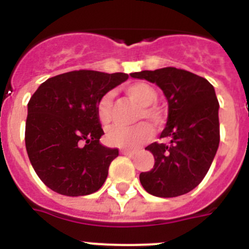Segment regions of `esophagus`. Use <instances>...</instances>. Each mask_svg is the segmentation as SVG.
<instances>
[{"label": "esophagus", "mask_w": 249, "mask_h": 249, "mask_svg": "<svg viewBox=\"0 0 249 249\" xmlns=\"http://www.w3.org/2000/svg\"><path fill=\"white\" fill-rule=\"evenodd\" d=\"M121 155L133 156V155H135V152H133V151H128V149H121Z\"/></svg>", "instance_id": "1"}]
</instances>
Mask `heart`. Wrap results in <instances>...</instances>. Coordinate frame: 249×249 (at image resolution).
I'll return each mask as SVG.
<instances>
[{
	"label": "heart",
	"instance_id": "b5f03b06",
	"mask_svg": "<svg viewBox=\"0 0 249 249\" xmlns=\"http://www.w3.org/2000/svg\"><path fill=\"white\" fill-rule=\"evenodd\" d=\"M128 97L142 106L138 112V120H148L156 127L163 123V114L153 103L157 101L156 89L144 82H136L126 87ZM112 94L105 93L96 105V114L101 124L106 126L111 121ZM153 136V128L149 123L141 122L131 127L113 126L106 135V142L112 147L133 149L146 143Z\"/></svg>",
	"mask_w": 249,
	"mask_h": 249
}]
</instances>
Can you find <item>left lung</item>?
<instances>
[{"label": "left lung", "mask_w": 249, "mask_h": 249, "mask_svg": "<svg viewBox=\"0 0 249 249\" xmlns=\"http://www.w3.org/2000/svg\"><path fill=\"white\" fill-rule=\"evenodd\" d=\"M163 91L168 120L160 138L168 143L146 147L155 166L140 175L141 184L156 197H177L198 186L207 175L219 144V103L206 78L176 67L131 73Z\"/></svg>", "instance_id": "obj_1"}]
</instances>
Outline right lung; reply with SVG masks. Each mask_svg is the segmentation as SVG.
I'll list each match as a JSON object with an SVG mask.
<instances>
[{"label":"right lung","instance_id":"1","mask_svg":"<svg viewBox=\"0 0 249 249\" xmlns=\"http://www.w3.org/2000/svg\"><path fill=\"white\" fill-rule=\"evenodd\" d=\"M127 78L128 74L121 72L71 71L51 77L32 94L26 149L35 172L48 188L78 197L102 187L118 149L100 143L105 132L96 105Z\"/></svg>","mask_w":249,"mask_h":249}]
</instances>
